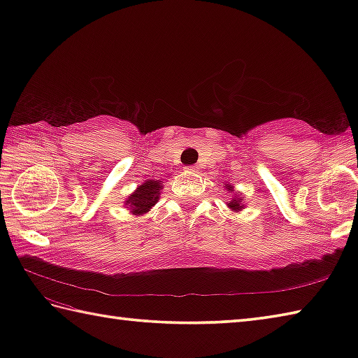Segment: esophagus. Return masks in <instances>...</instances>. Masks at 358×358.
I'll return each mask as SVG.
<instances>
[{
    "mask_svg": "<svg viewBox=\"0 0 358 358\" xmlns=\"http://www.w3.org/2000/svg\"><path fill=\"white\" fill-rule=\"evenodd\" d=\"M187 170H189V171H198V170H199V165H189Z\"/></svg>",
    "mask_w": 358,
    "mask_h": 358,
    "instance_id": "34e87169",
    "label": "esophagus"
}]
</instances>
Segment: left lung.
Wrapping results in <instances>:
<instances>
[{
  "mask_svg": "<svg viewBox=\"0 0 358 358\" xmlns=\"http://www.w3.org/2000/svg\"><path fill=\"white\" fill-rule=\"evenodd\" d=\"M225 188H227V192H233V193H235V189H233V185L225 184ZM227 206L230 207V210H231V211H239V210H243V208H244L243 198H241V196L236 193L235 196H231V199L227 202Z\"/></svg>",
  "mask_w": 358,
  "mask_h": 358,
  "instance_id": "obj_1",
  "label": "left lung"
}]
</instances>
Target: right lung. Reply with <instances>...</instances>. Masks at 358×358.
Listing matches in <instances>:
<instances>
[{"label":"right lung","instance_id":"add662e5","mask_svg":"<svg viewBox=\"0 0 358 358\" xmlns=\"http://www.w3.org/2000/svg\"><path fill=\"white\" fill-rule=\"evenodd\" d=\"M162 180H155L148 179L145 180L142 185H138L133 194L128 196L125 201V206L131 210V213L138 216L145 215L150 211L152 207L156 206L159 198H160V189H162Z\"/></svg>","mask_w":358,"mask_h":358}]
</instances>
